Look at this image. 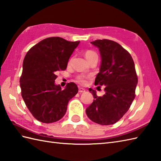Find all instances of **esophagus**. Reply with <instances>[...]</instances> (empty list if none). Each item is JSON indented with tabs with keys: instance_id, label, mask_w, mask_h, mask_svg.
I'll list each match as a JSON object with an SVG mask.
<instances>
[{
	"instance_id": "obj_1",
	"label": "esophagus",
	"mask_w": 161,
	"mask_h": 161,
	"mask_svg": "<svg viewBox=\"0 0 161 161\" xmlns=\"http://www.w3.org/2000/svg\"><path fill=\"white\" fill-rule=\"evenodd\" d=\"M85 92V89L83 88H79V92L81 93V92Z\"/></svg>"
}]
</instances>
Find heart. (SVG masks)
Wrapping results in <instances>:
<instances>
[{"instance_id":"1","label":"heart","mask_w":161,"mask_h":161,"mask_svg":"<svg viewBox=\"0 0 161 161\" xmlns=\"http://www.w3.org/2000/svg\"><path fill=\"white\" fill-rule=\"evenodd\" d=\"M85 58H86L87 60H89L90 59H91L92 58L95 57H98L97 54L95 51H91V50H88L86 51H85L84 53ZM86 77L84 76V75H80L77 77V80L82 84H85L86 83Z\"/></svg>"}]
</instances>
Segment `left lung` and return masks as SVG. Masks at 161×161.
<instances>
[{"label": "left lung", "mask_w": 161, "mask_h": 161, "mask_svg": "<svg viewBox=\"0 0 161 161\" xmlns=\"http://www.w3.org/2000/svg\"><path fill=\"white\" fill-rule=\"evenodd\" d=\"M91 43L99 48L102 59L95 84L104 86L105 94L98 97L96 91L90 88L94 100L86 113L93 122L112 125L127 113L135 97V66L131 55L117 42L104 39Z\"/></svg>", "instance_id": "obj_1"}]
</instances>
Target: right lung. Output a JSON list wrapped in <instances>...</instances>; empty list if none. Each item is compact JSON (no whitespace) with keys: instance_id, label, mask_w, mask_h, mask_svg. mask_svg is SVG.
Returning a JSON list of instances; mask_svg holds the SVG:
<instances>
[{"instance_id":"add662e5","label":"right lung","mask_w":161,"mask_h":161,"mask_svg":"<svg viewBox=\"0 0 161 161\" xmlns=\"http://www.w3.org/2000/svg\"><path fill=\"white\" fill-rule=\"evenodd\" d=\"M80 42L51 37L40 41L26 54L20 79L21 94L30 113L39 121L50 123L61 119L69 100L77 93L75 83H68L62 90L55 80L56 73L66 69Z\"/></svg>"}]
</instances>
